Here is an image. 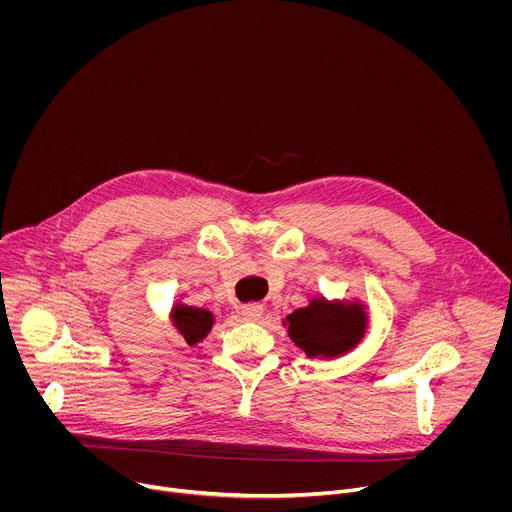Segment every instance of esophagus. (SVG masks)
Returning <instances> with one entry per match:
<instances>
[{
  "mask_svg": "<svg viewBox=\"0 0 512 512\" xmlns=\"http://www.w3.org/2000/svg\"><path fill=\"white\" fill-rule=\"evenodd\" d=\"M263 314V306L261 304H245L241 306V316L245 320H259Z\"/></svg>",
  "mask_w": 512,
  "mask_h": 512,
  "instance_id": "esophagus-1",
  "label": "esophagus"
}]
</instances>
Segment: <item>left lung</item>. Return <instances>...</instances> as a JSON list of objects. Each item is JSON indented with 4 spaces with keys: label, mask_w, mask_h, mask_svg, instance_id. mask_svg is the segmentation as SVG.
I'll return each mask as SVG.
<instances>
[{
    "label": "left lung",
    "mask_w": 512,
    "mask_h": 512,
    "mask_svg": "<svg viewBox=\"0 0 512 512\" xmlns=\"http://www.w3.org/2000/svg\"><path fill=\"white\" fill-rule=\"evenodd\" d=\"M287 334L310 358H334L352 350L367 332V314L358 302L312 300L310 306L291 312ZM285 324V322H283Z\"/></svg>",
    "instance_id": "1"
}]
</instances>
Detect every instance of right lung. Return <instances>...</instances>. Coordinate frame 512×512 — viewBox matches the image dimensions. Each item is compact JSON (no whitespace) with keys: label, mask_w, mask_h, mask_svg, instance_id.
Segmentation results:
<instances>
[{"label":"right lung","mask_w":512,"mask_h":512,"mask_svg":"<svg viewBox=\"0 0 512 512\" xmlns=\"http://www.w3.org/2000/svg\"><path fill=\"white\" fill-rule=\"evenodd\" d=\"M172 322H174L176 330L184 336V340L192 346V344L200 342L210 332V328L214 324V316L208 310L178 304L172 310Z\"/></svg>","instance_id":"1"}]
</instances>
